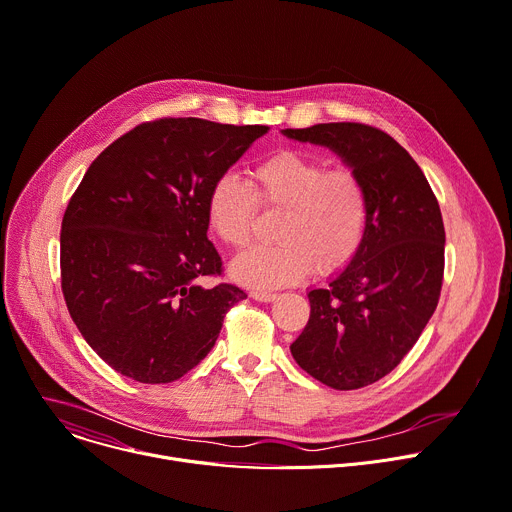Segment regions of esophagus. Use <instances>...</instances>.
<instances>
[{
    "label": "esophagus",
    "mask_w": 512,
    "mask_h": 512,
    "mask_svg": "<svg viewBox=\"0 0 512 512\" xmlns=\"http://www.w3.org/2000/svg\"><path fill=\"white\" fill-rule=\"evenodd\" d=\"M251 298L257 300V302H273L277 298V294L273 292H261V290H253L251 292Z\"/></svg>",
    "instance_id": "esophagus-1"
}]
</instances>
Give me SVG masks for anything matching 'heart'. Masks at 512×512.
Segmentation results:
<instances>
[{
    "label": "heart",
    "instance_id": "heart-1",
    "mask_svg": "<svg viewBox=\"0 0 512 512\" xmlns=\"http://www.w3.org/2000/svg\"><path fill=\"white\" fill-rule=\"evenodd\" d=\"M251 185L235 173H222L206 202L208 224L230 249H243L253 235L257 204L284 210L277 222V245L253 247L230 265L237 282L255 290H277L302 282L316 267L335 273L359 253L369 200L361 177L347 167L327 169L320 159L273 153L249 171Z\"/></svg>",
    "mask_w": 512,
    "mask_h": 512
}]
</instances>
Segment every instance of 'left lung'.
I'll use <instances>...</instances> for the list:
<instances>
[{
  "instance_id": "8db88e82",
  "label": "left lung",
  "mask_w": 512,
  "mask_h": 512,
  "mask_svg": "<svg viewBox=\"0 0 512 512\" xmlns=\"http://www.w3.org/2000/svg\"><path fill=\"white\" fill-rule=\"evenodd\" d=\"M282 134L331 149L367 190L363 245L327 288L308 292V324L290 345L314 380L357 390L390 374L437 308L445 267L439 202L421 167L380 128L331 122Z\"/></svg>"
}]
</instances>
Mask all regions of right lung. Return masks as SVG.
<instances>
[{
  "label": "right lung",
  "instance_id": "add662e5",
  "mask_svg": "<svg viewBox=\"0 0 512 512\" xmlns=\"http://www.w3.org/2000/svg\"><path fill=\"white\" fill-rule=\"evenodd\" d=\"M269 128L202 118L138 124L89 165L61 224V288L79 333L112 369L169 384L214 347L247 294L204 288L212 183Z\"/></svg>",
  "mask_w": 512,
  "mask_h": 512
}]
</instances>
